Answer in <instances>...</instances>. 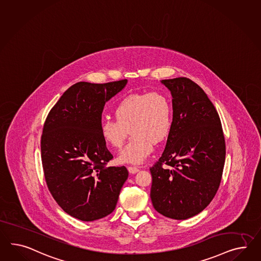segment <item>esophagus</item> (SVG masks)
<instances>
[{
	"mask_svg": "<svg viewBox=\"0 0 261 261\" xmlns=\"http://www.w3.org/2000/svg\"><path fill=\"white\" fill-rule=\"evenodd\" d=\"M127 170H128L129 173L134 174L139 171V168L136 167H127Z\"/></svg>",
	"mask_w": 261,
	"mask_h": 261,
	"instance_id": "34e87169",
	"label": "esophagus"
}]
</instances>
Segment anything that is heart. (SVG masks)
I'll return each instance as SVG.
<instances>
[{
	"mask_svg": "<svg viewBox=\"0 0 261 261\" xmlns=\"http://www.w3.org/2000/svg\"><path fill=\"white\" fill-rule=\"evenodd\" d=\"M115 120L100 122V136L105 145L120 149L133 138L118 156L122 164H140L170 136L173 127V108L167 94L152 92L128 95L114 109Z\"/></svg>",
	"mask_w": 261,
	"mask_h": 261,
	"instance_id": "heart-1",
	"label": "heart"
}]
</instances>
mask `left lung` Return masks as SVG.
Masks as SVG:
<instances>
[{
	"label": "left lung",
	"mask_w": 261,
	"mask_h": 261,
	"mask_svg": "<svg viewBox=\"0 0 261 261\" xmlns=\"http://www.w3.org/2000/svg\"><path fill=\"white\" fill-rule=\"evenodd\" d=\"M161 82L172 95L173 127L160 159L150 167V198L160 214L187 220L201 213L219 189L225 140L218 112L198 84L187 77Z\"/></svg>",
	"instance_id": "1"
}]
</instances>
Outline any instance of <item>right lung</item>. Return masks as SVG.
Wrapping results in <instances>:
<instances>
[{
    "instance_id": "right-lung-1",
    "label": "right lung",
    "mask_w": 261,
    "mask_h": 261,
    "mask_svg": "<svg viewBox=\"0 0 261 261\" xmlns=\"http://www.w3.org/2000/svg\"><path fill=\"white\" fill-rule=\"evenodd\" d=\"M127 82H77L47 115L40 141L47 187L60 207L81 221L111 214L127 179L126 167H106L113 155L99 130L105 103Z\"/></svg>"
}]
</instances>
